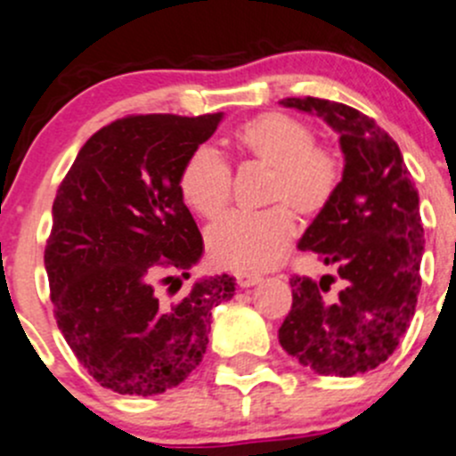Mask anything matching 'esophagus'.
Listing matches in <instances>:
<instances>
[{"instance_id":"1","label":"esophagus","mask_w":456,"mask_h":456,"mask_svg":"<svg viewBox=\"0 0 456 456\" xmlns=\"http://www.w3.org/2000/svg\"><path fill=\"white\" fill-rule=\"evenodd\" d=\"M260 280H262L260 275H248V273H236V284L240 286V289H251V286H256Z\"/></svg>"}]
</instances>
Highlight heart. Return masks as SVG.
Returning <instances> with one entry per match:
<instances>
[{"label": "heart", "instance_id": "1", "mask_svg": "<svg viewBox=\"0 0 456 456\" xmlns=\"http://www.w3.org/2000/svg\"><path fill=\"white\" fill-rule=\"evenodd\" d=\"M310 124L289 113H265L236 133L238 148L256 164L273 170L268 203H289L304 216L319 214L341 181V159L316 146ZM179 190L185 205L214 218L232 199V167L212 143H200L181 167ZM297 223L288 205L260 214H229L208 232L209 256L218 266L238 273L265 271L284 256Z\"/></svg>", "mask_w": 456, "mask_h": 456}]
</instances>
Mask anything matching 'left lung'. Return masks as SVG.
<instances>
[{"instance_id": "left-lung-1", "label": "left lung", "mask_w": 456, "mask_h": 456, "mask_svg": "<svg viewBox=\"0 0 456 456\" xmlns=\"http://www.w3.org/2000/svg\"><path fill=\"white\" fill-rule=\"evenodd\" d=\"M281 104L323 118L341 135L345 167L299 240L301 251L337 268L343 286L334 295L332 275L290 277L292 308L280 343L321 376H356L395 352L415 314L424 253L419 194L400 148L376 119L310 95Z\"/></svg>"}]
</instances>
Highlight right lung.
Masks as SVG:
<instances>
[{
    "instance_id": "1",
    "label": "right lung",
    "mask_w": 456,
    "mask_h": 456,
    "mask_svg": "<svg viewBox=\"0 0 456 456\" xmlns=\"http://www.w3.org/2000/svg\"><path fill=\"white\" fill-rule=\"evenodd\" d=\"M220 119H115L80 148L56 191L45 247L56 323L89 376L122 395L181 385L203 361L212 308L236 290L233 277L216 275L172 299L203 256L181 167Z\"/></svg>"
}]
</instances>
